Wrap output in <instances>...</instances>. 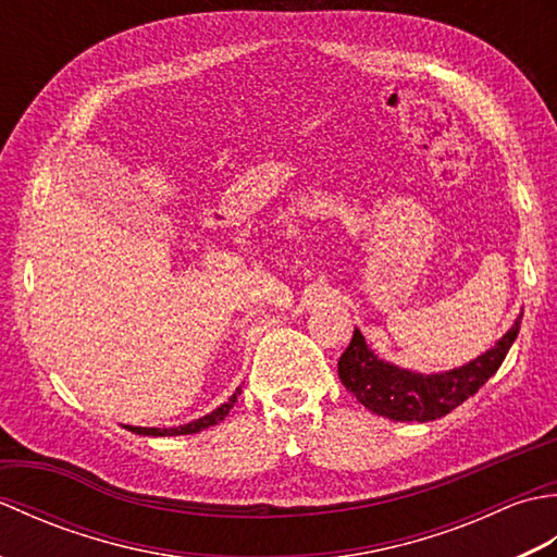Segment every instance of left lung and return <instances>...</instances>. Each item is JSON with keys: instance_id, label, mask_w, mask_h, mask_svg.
Here are the masks:
<instances>
[{"instance_id": "8db88e82", "label": "left lung", "mask_w": 557, "mask_h": 557, "mask_svg": "<svg viewBox=\"0 0 557 557\" xmlns=\"http://www.w3.org/2000/svg\"><path fill=\"white\" fill-rule=\"evenodd\" d=\"M522 313L515 325L495 342V347L481 354L474 361H469L459 369L445 373H413L399 369L395 363L377 359L366 345L363 335L354 330L349 347L337 361L339 381L361 405L377 413V417L393 421H435L445 413L459 407L471 395L479 393V387L500 369L512 342L517 339Z\"/></svg>"}]
</instances>
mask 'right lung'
<instances>
[{
	"label": "right lung",
	"instance_id": "obj_1",
	"mask_svg": "<svg viewBox=\"0 0 557 557\" xmlns=\"http://www.w3.org/2000/svg\"><path fill=\"white\" fill-rule=\"evenodd\" d=\"M239 395H242V387H236L234 395H232L227 401H224V405H220L215 411H210V413H206V417H200V419H196V421H191V423L176 425V429H144V425H124V429L132 431V433H138V435H156V437H162V435H188V433H198V431H203V429H210V425H215V423H220L224 417H227L230 409L234 407L236 397H239Z\"/></svg>",
	"mask_w": 557,
	"mask_h": 557
}]
</instances>
